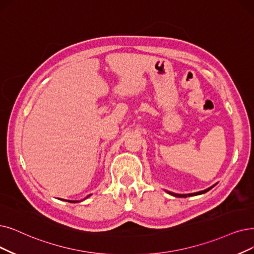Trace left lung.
<instances>
[{
  "label": "left lung",
  "mask_w": 254,
  "mask_h": 254,
  "mask_svg": "<svg viewBox=\"0 0 254 254\" xmlns=\"http://www.w3.org/2000/svg\"><path fill=\"white\" fill-rule=\"evenodd\" d=\"M216 185H217V184H216ZM216 185L211 186L210 188H208V189H206V190H200V191H197V192H191V194H175V192H172V191H169V190H167V192H168V194L172 195V196H174V197H179V198H187V197H190V196H197V195L204 194V192H206V191H208L209 190H211V189L214 188Z\"/></svg>",
  "instance_id": "obj_1"
}]
</instances>
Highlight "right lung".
Segmentation results:
<instances>
[{"label": "right lung", "instance_id": "add662e5", "mask_svg": "<svg viewBox=\"0 0 254 254\" xmlns=\"http://www.w3.org/2000/svg\"><path fill=\"white\" fill-rule=\"evenodd\" d=\"M88 196H90V195H88ZM88 196H87V197H88ZM69 202H70V200H69ZM72 203H73V202H72Z\"/></svg>", "mask_w": 254, "mask_h": 254}]
</instances>
